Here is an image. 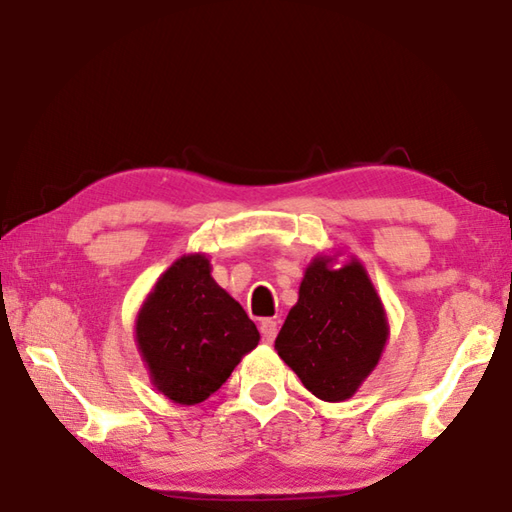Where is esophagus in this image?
Listing matches in <instances>:
<instances>
[{"label":"esophagus","mask_w":512,"mask_h":512,"mask_svg":"<svg viewBox=\"0 0 512 512\" xmlns=\"http://www.w3.org/2000/svg\"><path fill=\"white\" fill-rule=\"evenodd\" d=\"M259 333H262V340L271 345V342L277 336V322L275 320H262V324H259Z\"/></svg>","instance_id":"34e87169"}]
</instances>
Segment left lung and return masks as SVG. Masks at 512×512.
Wrapping results in <instances>:
<instances>
[{"instance_id":"left-lung-1","label":"left lung","mask_w":512,"mask_h":512,"mask_svg":"<svg viewBox=\"0 0 512 512\" xmlns=\"http://www.w3.org/2000/svg\"><path fill=\"white\" fill-rule=\"evenodd\" d=\"M315 257L275 349L313 396L327 403L358 392L389 338L383 302L358 259L340 268Z\"/></svg>"}]
</instances>
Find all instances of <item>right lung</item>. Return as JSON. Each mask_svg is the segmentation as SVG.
I'll return each mask as SVG.
<instances>
[{
	"label": "right lung",
	"mask_w": 512,
	"mask_h": 512,
	"mask_svg": "<svg viewBox=\"0 0 512 512\" xmlns=\"http://www.w3.org/2000/svg\"><path fill=\"white\" fill-rule=\"evenodd\" d=\"M259 342L255 322L210 275L206 255H183L159 277L136 318V345L154 387L197 405L226 383Z\"/></svg>",
	"instance_id": "obj_1"
}]
</instances>
